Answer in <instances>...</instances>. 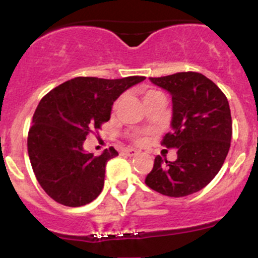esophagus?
I'll return each instance as SVG.
<instances>
[{"mask_svg":"<svg viewBox=\"0 0 258 258\" xmlns=\"http://www.w3.org/2000/svg\"><path fill=\"white\" fill-rule=\"evenodd\" d=\"M121 155H124V156H130V157H132V156H136L139 155V151L135 150V148H126V150H123L121 152Z\"/></svg>","mask_w":258,"mask_h":258,"instance_id":"obj_1","label":"esophagus"}]
</instances>
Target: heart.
I'll use <instances>...</instances> for the list:
<instances>
[{"instance_id":"obj_1","label":"heart","mask_w":258,"mask_h":258,"mask_svg":"<svg viewBox=\"0 0 258 258\" xmlns=\"http://www.w3.org/2000/svg\"><path fill=\"white\" fill-rule=\"evenodd\" d=\"M160 93L161 92H158V91H155V90H145L144 91V101L145 100H148V98L153 97V96H156V95H160ZM119 101H121V100H117V102L114 103V107H116V106H118ZM131 136H132V140H134V141L136 142V144L141 145V144H144V142L146 141V137H147V132L136 131V132H134V134H132Z\"/></svg>"}]
</instances>
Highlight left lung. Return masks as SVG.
<instances>
[{"label":"left lung","mask_w":258,"mask_h":258,"mask_svg":"<svg viewBox=\"0 0 258 258\" xmlns=\"http://www.w3.org/2000/svg\"><path fill=\"white\" fill-rule=\"evenodd\" d=\"M172 96V131L161 145L177 148V160L155 158L145 183L170 197H183L204 188L218 173L232 137V118L225 93L199 72L150 77Z\"/></svg>","instance_id":"left-lung-1"}]
</instances>
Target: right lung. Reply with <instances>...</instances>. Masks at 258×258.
<instances>
[{"label":"right lung","mask_w":258,"mask_h":258,"mask_svg":"<svg viewBox=\"0 0 258 258\" xmlns=\"http://www.w3.org/2000/svg\"><path fill=\"white\" fill-rule=\"evenodd\" d=\"M145 79L76 77L43 96L33 113L27 150L36 178L52 200L80 207L101 194L106 165L118 152L110 147L93 156L83 151V141L110 119L118 96Z\"/></svg>","instance_id":"right-lung-1"}]
</instances>
